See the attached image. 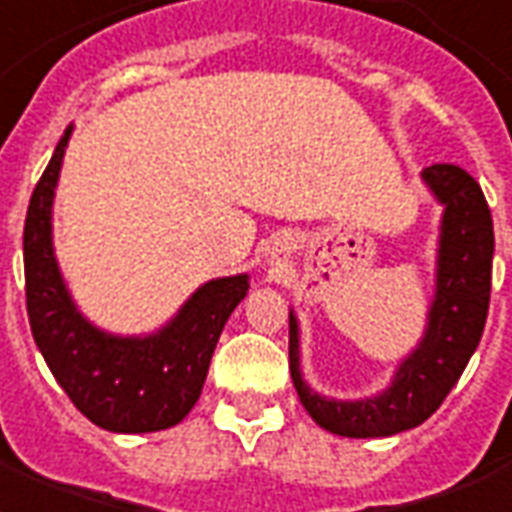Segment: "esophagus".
Wrapping results in <instances>:
<instances>
[{
    "label": "esophagus",
    "instance_id": "obj_1",
    "mask_svg": "<svg viewBox=\"0 0 512 512\" xmlns=\"http://www.w3.org/2000/svg\"><path fill=\"white\" fill-rule=\"evenodd\" d=\"M266 252H268V260H271V263H276V260H279V255H282V244H279V241H274V244L268 246Z\"/></svg>",
    "mask_w": 512,
    "mask_h": 512
}]
</instances>
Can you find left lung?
Returning <instances> with one entry per match:
<instances>
[{"instance_id": "left-lung-1", "label": "left lung", "mask_w": 512, "mask_h": 512, "mask_svg": "<svg viewBox=\"0 0 512 512\" xmlns=\"http://www.w3.org/2000/svg\"><path fill=\"white\" fill-rule=\"evenodd\" d=\"M420 179L442 206L434 298L423 336L401 358L391 385L366 399L312 391L301 372V328L290 309V374L298 399L317 426L339 437H391L420 426L445 401L483 336L494 260V222L483 189L458 165H431Z\"/></svg>"}]
</instances>
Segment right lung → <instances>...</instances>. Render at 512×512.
<instances>
[{
    "instance_id": "obj_1",
    "label": "right lung",
    "mask_w": 512,
    "mask_h": 512,
    "mask_svg": "<svg viewBox=\"0 0 512 512\" xmlns=\"http://www.w3.org/2000/svg\"><path fill=\"white\" fill-rule=\"evenodd\" d=\"M73 124L29 200L24 274L29 325L48 369L94 426L116 434H149L176 426L200 399L208 363L246 290L249 274L200 285L160 331L119 336L78 309L54 252V198Z\"/></svg>"
}]
</instances>
